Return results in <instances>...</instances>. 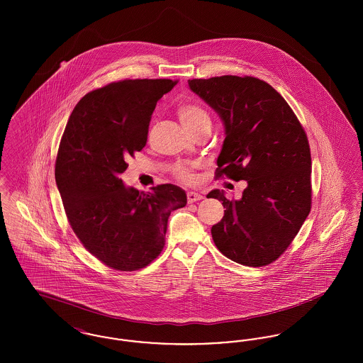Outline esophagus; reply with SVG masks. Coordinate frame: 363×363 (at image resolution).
Listing matches in <instances>:
<instances>
[{
  "instance_id": "1",
  "label": "esophagus",
  "mask_w": 363,
  "mask_h": 363,
  "mask_svg": "<svg viewBox=\"0 0 363 363\" xmlns=\"http://www.w3.org/2000/svg\"><path fill=\"white\" fill-rule=\"evenodd\" d=\"M188 203L191 204V203H196V201H199V200H201L203 199V194H200V193H197V191H188Z\"/></svg>"
}]
</instances>
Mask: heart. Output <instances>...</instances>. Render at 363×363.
Here are the masks:
<instances>
[{
  "label": "heart",
  "mask_w": 363,
  "mask_h": 363,
  "mask_svg": "<svg viewBox=\"0 0 363 363\" xmlns=\"http://www.w3.org/2000/svg\"><path fill=\"white\" fill-rule=\"evenodd\" d=\"M177 114H178L179 120L185 128H189L191 125H194V123H197L201 120H209L206 110H203L201 107H199L196 104H181L177 110ZM193 169H194V164L179 166L175 170V177L184 184H190L193 181Z\"/></svg>",
  "instance_id": "b5f03b06"
}]
</instances>
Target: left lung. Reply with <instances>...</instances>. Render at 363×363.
Segmentation results:
<instances>
[{
    "instance_id": "left-lung-1",
    "label": "left lung",
    "mask_w": 363,
    "mask_h": 363,
    "mask_svg": "<svg viewBox=\"0 0 363 363\" xmlns=\"http://www.w3.org/2000/svg\"><path fill=\"white\" fill-rule=\"evenodd\" d=\"M190 89L225 123L216 178L246 181L241 200L212 190L225 208L212 238L227 259L264 267L291 245L311 208V147L293 108L275 88L252 76L189 80Z\"/></svg>"
}]
</instances>
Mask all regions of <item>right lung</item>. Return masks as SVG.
Here are the masks:
<instances>
[{
	"label": "right lung",
	"mask_w": 363,
	"mask_h": 363,
	"mask_svg": "<svg viewBox=\"0 0 363 363\" xmlns=\"http://www.w3.org/2000/svg\"><path fill=\"white\" fill-rule=\"evenodd\" d=\"M178 80L125 79L96 88L76 104L55 159V182L70 227L111 269L138 271L162 253L170 213L185 191L163 184L144 193L120 178L145 147L157 101Z\"/></svg>",
	"instance_id": "obj_1"
}]
</instances>
